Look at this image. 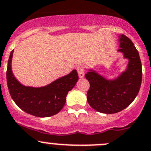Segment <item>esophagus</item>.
<instances>
[{
    "label": "esophagus",
    "mask_w": 151,
    "mask_h": 151,
    "mask_svg": "<svg viewBox=\"0 0 151 151\" xmlns=\"http://www.w3.org/2000/svg\"><path fill=\"white\" fill-rule=\"evenodd\" d=\"M78 75L80 78H83L85 74V66L84 65H79L77 68Z\"/></svg>",
    "instance_id": "obj_1"
}]
</instances>
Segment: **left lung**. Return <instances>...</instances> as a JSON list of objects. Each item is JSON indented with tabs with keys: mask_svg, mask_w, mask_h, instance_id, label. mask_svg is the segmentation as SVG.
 <instances>
[{
	"mask_svg": "<svg viewBox=\"0 0 151 151\" xmlns=\"http://www.w3.org/2000/svg\"><path fill=\"white\" fill-rule=\"evenodd\" d=\"M119 41L118 52L129 60L125 71L113 80L106 79L92 69L85 74L90 84L88 103L103 114H115L127 108L137 96L142 84V62L138 50L126 35H119Z\"/></svg>",
	"mask_w": 151,
	"mask_h": 151,
	"instance_id": "obj_1",
	"label": "left lung"
}]
</instances>
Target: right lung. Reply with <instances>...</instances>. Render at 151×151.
<instances>
[{
	"label": "right lung",
	"instance_id": "1",
	"mask_svg": "<svg viewBox=\"0 0 151 151\" xmlns=\"http://www.w3.org/2000/svg\"><path fill=\"white\" fill-rule=\"evenodd\" d=\"M13 50L9 55L6 70V82L9 94L14 102L22 111L38 117L56 114L64 107L66 96L78 81L77 70L57 79L42 87L25 86L20 83L12 72Z\"/></svg>",
	"mask_w": 151,
	"mask_h": 151
}]
</instances>
